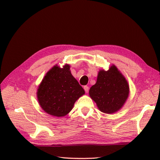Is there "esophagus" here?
<instances>
[{
  "label": "esophagus",
  "instance_id": "esophagus-1",
  "mask_svg": "<svg viewBox=\"0 0 160 160\" xmlns=\"http://www.w3.org/2000/svg\"><path fill=\"white\" fill-rule=\"evenodd\" d=\"M84 91H85V92L87 93L88 92H89V87H88V86H84Z\"/></svg>",
  "mask_w": 160,
  "mask_h": 160
}]
</instances>
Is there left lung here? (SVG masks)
I'll return each mask as SVG.
<instances>
[{"instance_id":"8db88e82","label":"left lung","mask_w":160,"mask_h":160,"mask_svg":"<svg viewBox=\"0 0 160 160\" xmlns=\"http://www.w3.org/2000/svg\"><path fill=\"white\" fill-rule=\"evenodd\" d=\"M128 93L127 81L114 65L107 71H100L96 83L89 89V96L98 108L108 114L120 109Z\"/></svg>"}]
</instances>
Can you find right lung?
<instances>
[{"instance_id": "right-lung-1", "label": "right lung", "mask_w": 160, "mask_h": 160, "mask_svg": "<svg viewBox=\"0 0 160 160\" xmlns=\"http://www.w3.org/2000/svg\"><path fill=\"white\" fill-rule=\"evenodd\" d=\"M84 94V90L71 75L70 66H54L47 73L38 89L40 107L46 113L62 117L72 109L76 102Z\"/></svg>"}]
</instances>
